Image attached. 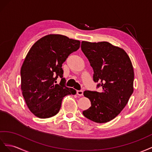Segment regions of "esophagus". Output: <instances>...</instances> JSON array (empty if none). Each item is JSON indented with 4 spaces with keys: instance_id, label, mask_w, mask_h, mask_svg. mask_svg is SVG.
Listing matches in <instances>:
<instances>
[{
    "instance_id": "34e87169",
    "label": "esophagus",
    "mask_w": 152,
    "mask_h": 152,
    "mask_svg": "<svg viewBox=\"0 0 152 152\" xmlns=\"http://www.w3.org/2000/svg\"><path fill=\"white\" fill-rule=\"evenodd\" d=\"M76 93H77V95H80V96H82V95H83V90H77V92H76Z\"/></svg>"
}]
</instances>
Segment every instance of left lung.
I'll list each match as a JSON object with an SVG mask.
<instances>
[{"label":"left lung","mask_w":152,"mask_h":152,"mask_svg":"<svg viewBox=\"0 0 152 152\" xmlns=\"http://www.w3.org/2000/svg\"><path fill=\"white\" fill-rule=\"evenodd\" d=\"M81 48L93 68L97 87L102 88L101 92H83L90 99L91 106L83 114L94 122L106 123L120 114L133 93L132 62L123 49L108 42L82 41Z\"/></svg>","instance_id":"8db88e82"}]
</instances>
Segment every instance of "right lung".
<instances>
[{"mask_svg":"<svg viewBox=\"0 0 152 152\" xmlns=\"http://www.w3.org/2000/svg\"><path fill=\"white\" fill-rule=\"evenodd\" d=\"M80 41L50 34L34 43L21 68V88L30 111L40 118L57 115L64 97L76 91L66 86L62 64L80 48ZM58 77L61 78L56 84Z\"/></svg>","mask_w":152,"mask_h":152,"instance_id":"right-lung-1","label":"right lung"}]
</instances>
